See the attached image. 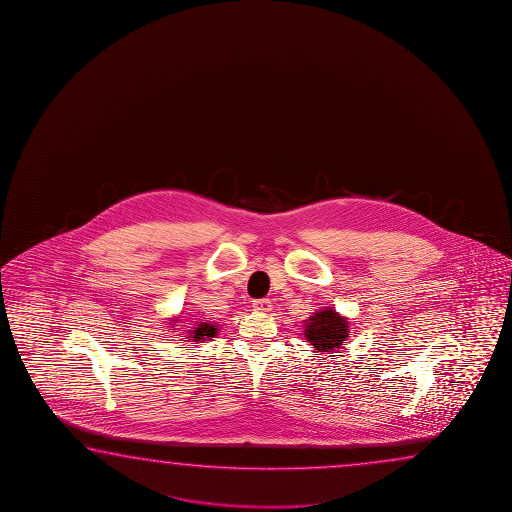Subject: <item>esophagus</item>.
<instances>
[{"label":"esophagus","mask_w":512,"mask_h":512,"mask_svg":"<svg viewBox=\"0 0 512 512\" xmlns=\"http://www.w3.org/2000/svg\"><path fill=\"white\" fill-rule=\"evenodd\" d=\"M252 308L256 312H270L272 310V301L270 299H256V301H252Z\"/></svg>","instance_id":"1"}]
</instances>
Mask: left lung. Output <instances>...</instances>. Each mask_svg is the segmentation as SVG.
I'll return each mask as SVG.
<instances>
[{"instance_id":"obj_1","label":"left lung","mask_w":512,"mask_h":512,"mask_svg":"<svg viewBox=\"0 0 512 512\" xmlns=\"http://www.w3.org/2000/svg\"><path fill=\"white\" fill-rule=\"evenodd\" d=\"M304 324V337L321 353H330L342 347L347 338L346 317L338 315L333 308L313 313Z\"/></svg>"}]
</instances>
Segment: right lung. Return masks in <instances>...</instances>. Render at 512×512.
<instances>
[{"instance_id": "obj_1", "label": "right lung", "mask_w": 512, "mask_h": 512, "mask_svg": "<svg viewBox=\"0 0 512 512\" xmlns=\"http://www.w3.org/2000/svg\"><path fill=\"white\" fill-rule=\"evenodd\" d=\"M217 328L215 326H211V324H208V322H200L199 326L197 328H193L191 330V338L193 340H202V338L206 337H215L217 335Z\"/></svg>"}]
</instances>
